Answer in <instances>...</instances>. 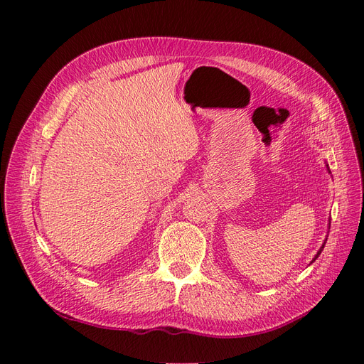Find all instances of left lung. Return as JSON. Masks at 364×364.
I'll list each match as a JSON object with an SVG mask.
<instances>
[{
	"label": "left lung",
	"mask_w": 364,
	"mask_h": 364,
	"mask_svg": "<svg viewBox=\"0 0 364 364\" xmlns=\"http://www.w3.org/2000/svg\"><path fill=\"white\" fill-rule=\"evenodd\" d=\"M328 170H329V168H328ZM325 243H326V240H325ZM325 243L322 245V247H321V249H318V252L316 253V257H314V259H313V261H316V259H317V257H318V255H321V253H322V250H323V247H325ZM313 261H311V262H313Z\"/></svg>",
	"instance_id": "left-lung-1"
}]
</instances>
